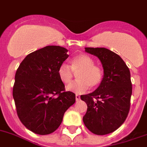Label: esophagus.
I'll use <instances>...</instances> for the list:
<instances>
[{
  "label": "esophagus",
  "instance_id": "esophagus-1",
  "mask_svg": "<svg viewBox=\"0 0 147 147\" xmlns=\"http://www.w3.org/2000/svg\"><path fill=\"white\" fill-rule=\"evenodd\" d=\"M80 100V96L78 94H76V101H79Z\"/></svg>",
  "mask_w": 147,
  "mask_h": 147
}]
</instances>
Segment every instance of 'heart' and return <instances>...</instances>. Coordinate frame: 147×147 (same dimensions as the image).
I'll return each instance as SVG.
<instances>
[{"label":"heart","instance_id":"b5f03b06","mask_svg":"<svg viewBox=\"0 0 147 147\" xmlns=\"http://www.w3.org/2000/svg\"><path fill=\"white\" fill-rule=\"evenodd\" d=\"M71 68L63 64L58 69L59 78L65 84L70 83L74 78V74H77L76 79L78 80L66 87L68 91L82 94L89 87L94 89L102 82V70L94 65V60L88 55L80 54L75 56L71 61Z\"/></svg>","mask_w":147,"mask_h":147}]
</instances>
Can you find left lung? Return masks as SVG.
Here are the masks:
<instances>
[{
	"label": "left lung",
	"mask_w": 147,
	"mask_h": 147,
	"mask_svg": "<svg viewBox=\"0 0 147 147\" xmlns=\"http://www.w3.org/2000/svg\"><path fill=\"white\" fill-rule=\"evenodd\" d=\"M96 56L103 67V78L92 93L81 95L87 104L83 122L98 135L115 131L126 120L130 109L132 87L129 67L119 55L104 47H85Z\"/></svg>",
	"instance_id": "8db88e82"
}]
</instances>
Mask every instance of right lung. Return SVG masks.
<instances>
[{
    "mask_svg": "<svg viewBox=\"0 0 147 147\" xmlns=\"http://www.w3.org/2000/svg\"><path fill=\"white\" fill-rule=\"evenodd\" d=\"M67 51L53 45L39 49L27 55L16 73L12 96L18 116L25 127L38 135L56 131L76 101L75 94L65 91L58 76Z\"/></svg>",
    "mask_w": 147,
    "mask_h": 147,
    "instance_id": "add662e5",
    "label": "right lung"
}]
</instances>
